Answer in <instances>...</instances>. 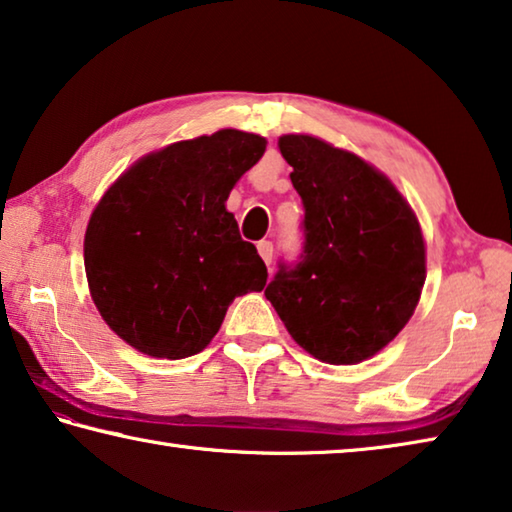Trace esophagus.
<instances>
[{
    "mask_svg": "<svg viewBox=\"0 0 512 512\" xmlns=\"http://www.w3.org/2000/svg\"><path fill=\"white\" fill-rule=\"evenodd\" d=\"M257 253H259V257L264 259L266 264H271V259H273V244H271V241H259Z\"/></svg>",
    "mask_w": 512,
    "mask_h": 512,
    "instance_id": "1",
    "label": "esophagus"
}]
</instances>
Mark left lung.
Segmentation results:
<instances>
[{
    "instance_id": "obj_1",
    "label": "left lung",
    "mask_w": 512,
    "mask_h": 512,
    "mask_svg": "<svg viewBox=\"0 0 512 512\" xmlns=\"http://www.w3.org/2000/svg\"><path fill=\"white\" fill-rule=\"evenodd\" d=\"M302 198V253L264 291L300 348L350 366L386 348L418 305L427 266L411 205L384 173L311 135H282Z\"/></svg>"
}]
</instances>
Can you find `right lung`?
Here are the masks:
<instances>
[{"mask_svg":"<svg viewBox=\"0 0 512 512\" xmlns=\"http://www.w3.org/2000/svg\"><path fill=\"white\" fill-rule=\"evenodd\" d=\"M266 140L223 128L169 144L121 173L85 230V275L119 339L185 359L214 339L230 302L262 291L266 264L225 201Z\"/></svg>","mask_w":512,"mask_h":512,"instance_id":"add662e5","label":"right lung"}]
</instances>
